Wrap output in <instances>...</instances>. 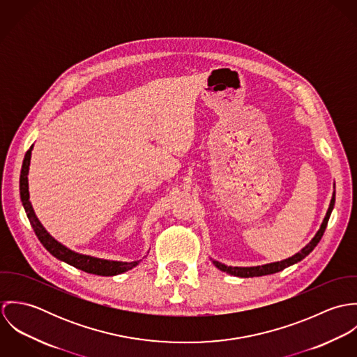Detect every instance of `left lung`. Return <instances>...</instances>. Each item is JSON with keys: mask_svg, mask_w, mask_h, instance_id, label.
I'll list each match as a JSON object with an SVG mask.
<instances>
[{"mask_svg": "<svg viewBox=\"0 0 357 357\" xmlns=\"http://www.w3.org/2000/svg\"><path fill=\"white\" fill-rule=\"evenodd\" d=\"M334 204H335V194H333V198H331V202L328 206V210H327V214L321 222V227L320 229L317 231V234L314 235V238L306 245L305 248L290 258L287 259H283V261H279V262H272V264H266V265H261V266H249V268H241V266H227L218 261H213V264L222 272H227L229 275H234V276H241V278H255V276H264V275H271V273H276L279 271H283L284 268L304 259L306 255H309L314 248L316 245L320 242L324 231H326V227H327V222H328V218H330V214L334 208Z\"/></svg>", "mask_w": 357, "mask_h": 357, "instance_id": "1", "label": "left lung"}]
</instances>
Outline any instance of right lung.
Returning <instances> with one entry per match:
<instances>
[{
  "instance_id": "1",
  "label": "right lung",
  "mask_w": 357,
  "mask_h": 357,
  "mask_svg": "<svg viewBox=\"0 0 357 357\" xmlns=\"http://www.w3.org/2000/svg\"><path fill=\"white\" fill-rule=\"evenodd\" d=\"M31 150H33V147H30L27 150V153L24 155V159H23V166H22V173H20V198H22V202L24 206V210L27 213V217L30 220V224H31L37 238L43 243V246L56 258H59L84 272L93 273V275L112 276V275H118V273H122V272H126V271L135 268L139 264V261L118 262V261H107V259H100V258H95V257H89V255L74 253V252L68 250L67 248H64L57 241H54L51 235L45 231V228L41 225V222L36 217V213L31 207L30 197H29L27 173H29V166H30Z\"/></svg>"
}]
</instances>
